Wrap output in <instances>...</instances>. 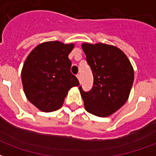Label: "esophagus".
<instances>
[{
    "instance_id": "obj_1",
    "label": "esophagus",
    "mask_w": 156,
    "mask_h": 156,
    "mask_svg": "<svg viewBox=\"0 0 156 156\" xmlns=\"http://www.w3.org/2000/svg\"><path fill=\"white\" fill-rule=\"evenodd\" d=\"M77 78H78V81L80 82V80H81V75H80V74H78V75H77Z\"/></svg>"
}]
</instances>
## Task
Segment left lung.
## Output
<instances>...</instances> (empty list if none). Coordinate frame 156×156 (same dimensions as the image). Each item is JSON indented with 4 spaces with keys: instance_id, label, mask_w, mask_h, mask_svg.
<instances>
[{
    "instance_id": "left-lung-1",
    "label": "left lung",
    "mask_w": 156,
    "mask_h": 156,
    "mask_svg": "<svg viewBox=\"0 0 156 156\" xmlns=\"http://www.w3.org/2000/svg\"><path fill=\"white\" fill-rule=\"evenodd\" d=\"M82 48L94 75L89 92L79 87L85 109L108 117L126 103L134 83V68L124 51L113 45L83 42Z\"/></svg>"
}]
</instances>
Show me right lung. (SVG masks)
<instances>
[{
    "label": "right lung",
    "mask_w": 156,
    "mask_h": 156,
    "mask_svg": "<svg viewBox=\"0 0 156 156\" xmlns=\"http://www.w3.org/2000/svg\"><path fill=\"white\" fill-rule=\"evenodd\" d=\"M73 48L74 43L45 41L37 45L25 60L22 69L23 90L39 110L59 109L70 88L79 85L70 72L68 54Z\"/></svg>",
    "instance_id": "right-lung-1"
}]
</instances>
